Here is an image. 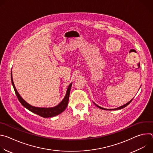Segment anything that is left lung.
Here are the masks:
<instances>
[{"label":"left lung","instance_id":"8db88e82","mask_svg":"<svg viewBox=\"0 0 153 153\" xmlns=\"http://www.w3.org/2000/svg\"><path fill=\"white\" fill-rule=\"evenodd\" d=\"M133 99L131 100H130L129 102H128L127 103H126V104H125V105H122V106H120V107H118V108H114V109H105V108H102V107H100V106H98V105H96L95 103H94L96 105V106H97L98 108H99L100 109H102V110H120V109H122V108L126 107L128 105H129V104L131 103V101L133 100Z\"/></svg>","mask_w":153,"mask_h":153}]
</instances>
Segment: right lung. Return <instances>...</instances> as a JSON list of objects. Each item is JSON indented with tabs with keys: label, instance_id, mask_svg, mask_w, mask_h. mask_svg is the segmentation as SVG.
Here are the masks:
<instances>
[{
	"label": "right lung",
	"instance_id": "obj_1",
	"mask_svg": "<svg viewBox=\"0 0 153 153\" xmlns=\"http://www.w3.org/2000/svg\"><path fill=\"white\" fill-rule=\"evenodd\" d=\"M11 82L12 85L13 86V88L14 90V91L16 93V94L20 102V103L25 108L28 109V110L31 111L33 113H35L42 117L44 118H48V117H52L54 116H56L60 113H62L65 109H66L68 103V100H69V97H70V90L71 88V86H72V83L70 84L68 88L67 89L66 95H65V97L60 102L59 104H58L57 106L52 107V108H40V107H36L31 106V105L28 104L25 100L23 99V98L22 97L19 93L17 92L16 87L14 86L13 80V76H12V71L11 73Z\"/></svg>",
	"mask_w": 153,
	"mask_h": 153
}]
</instances>
